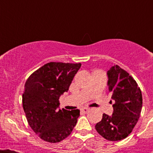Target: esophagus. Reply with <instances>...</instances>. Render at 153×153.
<instances>
[{
  "mask_svg": "<svg viewBox=\"0 0 153 153\" xmlns=\"http://www.w3.org/2000/svg\"><path fill=\"white\" fill-rule=\"evenodd\" d=\"M89 110H90V109H89V108H86V107H84V108H83V109H81V112L83 113H88Z\"/></svg>",
  "mask_w": 153,
  "mask_h": 153,
  "instance_id": "34e87169",
  "label": "esophagus"
}]
</instances>
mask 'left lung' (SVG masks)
Listing matches in <instances>:
<instances>
[{"mask_svg": "<svg viewBox=\"0 0 153 153\" xmlns=\"http://www.w3.org/2000/svg\"><path fill=\"white\" fill-rule=\"evenodd\" d=\"M106 74L109 90L114 101L113 112L111 116L103 113L102 120L96 124L95 128L106 140L120 141L129 136L137 123L143 97L135 79L119 66L110 67Z\"/></svg>", "mask_w": 153, "mask_h": 153, "instance_id": "left-lung-1", "label": "left lung"}]
</instances>
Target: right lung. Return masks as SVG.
Returning <instances> with one entry per match:
<instances>
[{
    "instance_id": "1",
    "label": "right lung",
    "mask_w": 153,
    "mask_h": 153,
    "mask_svg": "<svg viewBox=\"0 0 153 153\" xmlns=\"http://www.w3.org/2000/svg\"><path fill=\"white\" fill-rule=\"evenodd\" d=\"M81 63L51 62L31 74L24 85L22 101L31 129L40 139L59 143L71 133L79 109H60L59 99L67 92Z\"/></svg>"
}]
</instances>
